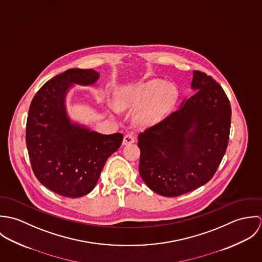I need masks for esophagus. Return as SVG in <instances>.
<instances>
[{
	"label": "esophagus",
	"instance_id": "obj_1",
	"mask_svg": "<svg viewBox=\"0 0 262 262\" xmlns=\"http://www.w3.org/2000/svg\"><path fill=\"white\" fill-rule=\"evenodd\" d=\"M135 142V137L133 134H126L124 136V139H123V145H128V144H132Z\"/></svg>",
	"mask_w": 262,
	"mask_h": 262
}]
</instances>
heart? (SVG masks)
Returning a JSON list of instances; mask_svg holds the SVG:
<instances>
[{"label":"heart","mask_w":262,"mask_h":262,"mask_svg":"<svg viewBox=\"0 0 262 262\" xmlns=\"http://www.w3.org/2000/svg\"><path fill=\"white\" fill-rule=\"evenodd\" d=\"M179 97L178 88L161 79H150L126 86L119 98L124 109L139 110L141 124L149 126L160 122L171 110Z\"/></svg>","instance_id":"1"}]
</instances>
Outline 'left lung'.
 <instances>
[{"label": "left lung", "mask_w": 262, "mask_h": 262, "mask_svg": "<svg viewBox=\"0 0 262 262\" xmlns=\"http://www.w3.org/2000/svg\"><path fill=\"white\" fill-rule=\"evenodd\" d=\"M194 93L178 111L138 136L139 172L147 187L178 196L207 184L227 149L231 106L222 86L194 71Z\"/></svg>", "instance_id": "left-lung-1"}]
</instances>
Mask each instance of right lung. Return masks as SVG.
<instances>
[{
	"label": "right lung",
	"instance_id": "right-lung-1",
	"mask_svg": "<svg viewBox=\"0 0 262 262\" xmlns=\"http://www.w3.org/2000/svg\"><path fill=\"white\" fill-rule=\"evenodd\" d=\"M99 77L94 70L66 71L42 85L29 108L26 144L33 172L44 187L63 196L91 192L123 140L121 133L101 134L69 116L70 90L74 84L94 85Z\"/></svg>",
	"mask_w": 262,
	"mask_h": 262
}]
</instances>
